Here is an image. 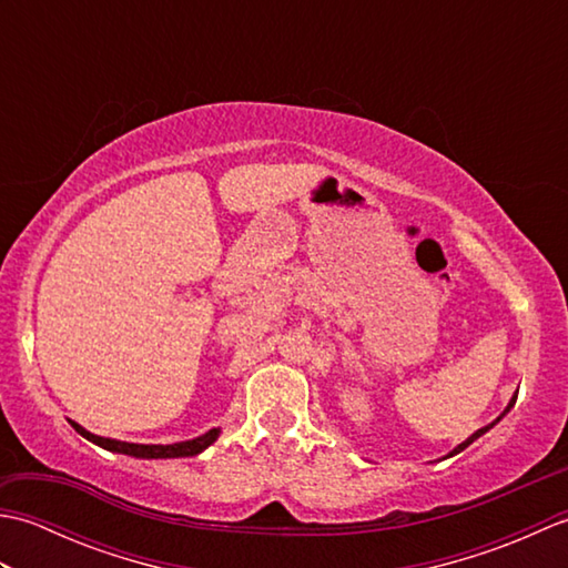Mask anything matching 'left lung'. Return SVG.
<instances>
[{"mask_svg":"<svg viewBox=\"0 0 568 568\" xmlns=\"http://www.w3.org/2000/svg\"><path fill=\"white\" fill-rule=\"evenodd\" d=\"M515 400H517V395H513V400H510V403H508V407H505V413H503V415H500V417H498V419H496V422H490V425H486V427H480V429H478V432H474V434H470V437H468V439H466V442H462V444H458V446H456V449H454V452H452V454H449V456H454V454H458V452H464V449H466V446H468V444H474V442H476V439H478V437H480V434H486V432H488V429H493V427H496V425H498V422H500V419H503V417H505V415H508V413H510V407H513V405H515Z\"/></svg>","mask_w":568,"mask_h":568,"instance_id":"8db88e82","label":"left lung"}]
</instances>
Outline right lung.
<instances>
[{
    "mask_svg": "<svg viewBox=\"0 0 568 568\" xmlns=\"http://www.w3.org/2000/svg\"><path fill=\"white\" fill-rule=\"evenodd\" d=\"M70 425L75 427L78 434H82L84 439H90L92 444L102 446L106 452H116V454H126V456H136V458H183V456H197L210 444L216 442L220 437V427H214L210 432H204L202 437H195L190 442H178V444H131V442H119V439H110V437H98V434L88 432L84 427H80L78 422L70 419Z\"/></svg>",
    "mask_w": 568,
    "mask_h": 568,
    "instance_id": "add662e5",
    "label": "right lung"
}]
</instances>
